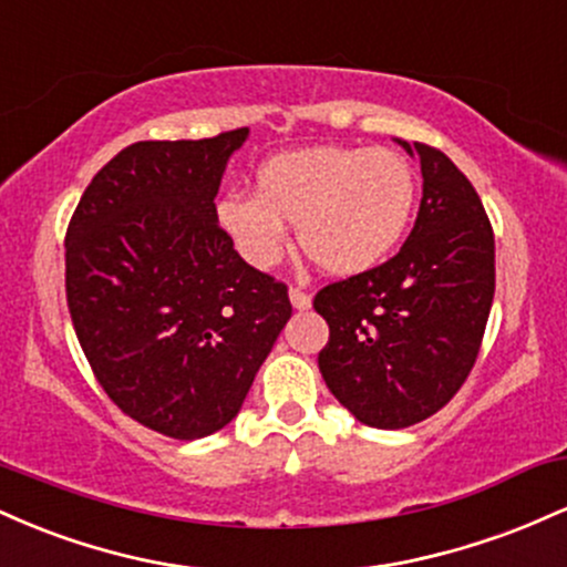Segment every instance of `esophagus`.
<instances>
[{
	"instance_id": "esophagus-1",
	"label": "esophagus",
	"mask_w": 567,
	"mask_h": 567,
	"mask_svg": "<svg viewBox=\"0 0 567 567\" xmlns=\"http://www.w3.org/2000/svg\"><path fill=\"white\" fill-rule=\"evenodd\" d=\"M288 296H290L292 309L303 311V309H309V306H311V296H309V292H303V290H298V288H290Z\"/></svg>"
}]
</instances>
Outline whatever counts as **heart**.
<instances>
[{
	"label": "heart",
	"mask_w": 567,
	"mask_h": 567,
	"mask_svg": "<svg viewBox=\"0 0 567 567\" xmlns=\"http://www.w3.org/2000/svg\"><path fill=\"white\" fill-rule=\"evenodd\" d=\"M419 178L402 154L362 146H309L266 159L256 194L216 202L220 229L256 269L279 264L288 226L315 264L338 277L370 271L394 250L413 218Z\"/></svg>",
	"instance_id": "obj_1"
}]
</instances>
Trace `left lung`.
Here are the masks:
<instances>
[{
	"label": "left lung",
	"instance_id": "left-lung-1",
	"mask_svg": "<svg viewBox=\"0 0 567 567\" xmlns=\"http://www.w3.org/2000/svg\"><path fill=\"white\" fill-rule=\"evenodd\" d=\"M421 159L424 197L394 258L315 296L330 324L320 373L360 424L405 429L445 408L466 381L496 290V245L477 192L445 154Z\"/></svg>",
	"mask_w": 567,
	"mask_h": 567
}]
</instances>
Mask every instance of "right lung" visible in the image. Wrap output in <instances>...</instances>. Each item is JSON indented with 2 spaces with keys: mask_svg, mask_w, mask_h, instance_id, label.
I'll return each mask as SVG.
<instances>
[{
  "mask_svg": "<svg viewBox=\"0 0 567 567\" xmlns=\"http://www.w3.org/2000/svg\"><path fill=\"white\" fill-rule=\"evenodd\" d=\"M239 127L138 141L84 188L66 231V301L114 405L173 440L224 429L288 324V288L252 269L218 226Z\"/></svg>",
  "mask_w": 567,
  "mask_h": 567,
  "instance_id": "right-lung-1",
  "label": "right lung"
}]
</instances>
